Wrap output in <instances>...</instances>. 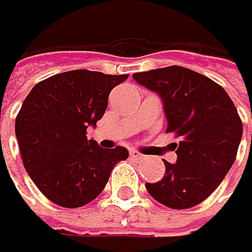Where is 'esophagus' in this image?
<instances>
[{
  "mask_svg": "<svg viewBox=\"0 0 252 252\" xmlns=\"http://www.w3.org/2000/svg\"><path fill=\"white\" fill-rule=\"evenodd\" d=\"M129 155H131V158L135 159V161H142V159H143V155H140L139 151H135V150H131V151H129Z\"/></svg>",
  "mask_w": 252,
  "mask_h": 252,
  "instance_id": "34e87169",
  "label": "esophagus"
}]
</instances>
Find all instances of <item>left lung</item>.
Instances as JSON below:
<instances>
[{
  "mask_svg": "<svg viewBox=\"0 0 252 252\" xmlns=\"http://www.w3.org/2000/svg\"><path fill=\"white\" fill-rule=\"evenodd\" d=\"M132 77L161 96L167 132L180 139L172 143L177 162L164 161L162 180L145 185L150 195L173 210L199 205L221 185L237 158L243 125L234 102L221 85L181 66Z\"/></svg>",
  "mask_w": 252,
  "mask_h": 252,
  "instance_id": "obj_1",
  "label": "left lung"
}]
</instances>
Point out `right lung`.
<instances>
[{"instance_id": "right-lung-1", "label": "right lung", "mask_w": 252, "mask_h": 252, "mask_svg": "<svg viewBox=\"0 0 252 252\" xmlns=\"http://www.w3.org/2000/svg\"><path fill=\"white\" fill-rule=\"evenodd\" d=\"M127 75L87 69L39 82L15 118L22 161L37 189L64 208H79L102 192L115 164L129 156L123 147L101 148L87 129L105 113L110 91Z\"/></svg>"}]
</instances>
